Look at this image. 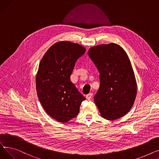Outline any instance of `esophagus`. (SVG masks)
<instances>
[{
	"label": "esophagus",
	"mask_w": 159,
	"mask_h": 159,
	"mask_svg": "<svg viewBox=\"0 0 159 159\" xmlns=\"http://www.w3.org/2000/svg\"><path fill=\"white\" fill-rule=\"evenodd\" d=\"M93 97V93H88V95H86V98L88 99V100L91 99V97Z\"/></svg>",
	"instance_id": "34e87169"
}]
</instances>
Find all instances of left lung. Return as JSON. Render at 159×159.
I'll use <instances>...</instances> for the list:
<instances>
[{
	"instance_id": "left-lung-1",
	"label": "left lung",
	"mask_w": 159,
	"mask_h": 159,
	"mask_svg": "<svg viewBox=\"0 0 159 159\" xmlns=\"http://www.w3.org/2000/svg\"><path fill=\"white\" fill-rule=\"evenodd\" d=\"M88 55L100 73L94 101L101 116L113 120L126 115L137 95V82L129 58L119 45L110 43L91 47Z\"/></svg>"
}]
</instances>
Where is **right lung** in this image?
<instances>
[{"instance_id":"right-lung-1","label":"right lung","mask_w":159,"mask_h":159,"mask_svg":"<svg viewBox=\"0 0 159 159\" xmlns=\"http://www.w3.org/2000/svg\"><path fill=\"white\" fill-rule=\"evenodd\" d=\"M85 52L79 44L58 42L40 62L36 75L37 95L45 111L58 122L64 123L75 117L86 99L70 80L75 62Z\"/></svg>"}]
</instances>
